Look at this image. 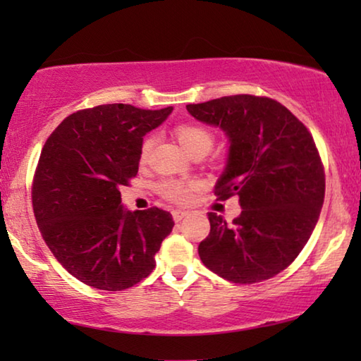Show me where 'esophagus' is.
Wrapping results in <instances>:
<instances>
[{
    "instance_id": "1",
    "label": "esophagus",
    "mask_w": 361,
    "mask_h": 361,
    "mask_svg": "<svg viewBox=\"0 0 361 361\" xmlns=\"http://www.w3.org/2000/svg\"><path fill=\"white\" fill-rule=\"evenodd\" d=\"M188 213H189V212H186V210H173V212H172V216H173L175 221L178 223V221H181V219L188 215Z\"/></svg>"
}]
</instances>
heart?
Here are the masks:
<instances>
[{
	"instance_id": "heart-1",
	"label": "heart",
	"mask_w": 361,
	"mask_h": 361,
	"mask_svg": "<svg viewBox=\"0 0 361 361\" xmlns=\"http://www.w3.org/2000/svg\"><path fill=\"white\" fill-rule=\"evenodd\" d=\"M176 137H178V142L181 143L183 148H185L189 154H192L195 151H205L209 152L213 143L212 133L204 129L200 126L194 124H183L176 127ZM152 145H154V138L148 137L142 145V159H146L149 156L152 149ZM161 192L166 195L167 199L173 200V202H188L191 199L192 194V185H188V183L176 181V180H167L164 181L161 186Z\"/></svg>"
}]
</instances>
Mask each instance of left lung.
Masks as SVG:
<instances>
[{"label": "left lung", "instance_id": "1", "mask_svg": "<svg viewBox=\"0 0 361 361\" xmlns=\"http://www.w3.org/2000/svg\"><path fill=\"white\" fill-rule=\"evenodd\" d=\"M186 109L228 137L215 194L239 195L242 209L232 223L209 213L210 234L199 245L200 259L234 283L277 276L307 243L325 197V172L312 135L266 97H221Z\"/></svg>", "mask_w": 361, "mask_h": 361}]
</instances>
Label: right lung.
I'll use <instances>...</instances> for the list:
<instances>
[{"instance_id":"add662e5","label":"right lung","mask_w":361,"mask_h":361,"mask_svg":"<svg viewBox=\"0 0 361 361\" xmlns=\"http://www.w3.org/2000/svg\"><path fill=\"white\" fill-rule=\"evenodd\" d=\"M173 111L124 103L73 113L47 138L33 180V210L42 239L73 277L121 291L149 276L169 212L127 210L121 186L138 172L143 137Z\"/></svg>"}]
</instances>
